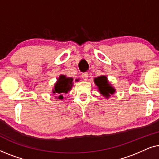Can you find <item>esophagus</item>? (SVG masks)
<instances>
[{"label":"esophagus","mask_w":159,"mask_h":159,"mask_svg":"<svg viewBox=\"0 0 159 159\" xmlns=\"http://www.w3.org/2000/svg\"><path fill=\"white\" fill-rule=\"evenodd\" d=\"M82 79H83L84 80H86L88 79V77H89V75H88V73H84V74H82Z\"/></svg>","instance_id":"obj_1"}]
</instances>
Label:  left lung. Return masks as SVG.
<instances>
[{
  "label": "left lung",
  "mask_w": 159,
  "mask_h": 159,
  "mask_svg": "<svg viewBox=\"0 0 159 159\" xmlns=\"http://www.w3.org/2000/svg\"><path fill=\"white\" fill-rule=\"evenodd\" d=\"M94 82L96 85L98 87V90L103 96L106 98H109L111 95L114 94L115 92V89L109 84L108 82L107 77L106 76H100L98 77L95 78Z\"/></svg>",
  "instance_id": "left-lung-1"
}]
</instances>
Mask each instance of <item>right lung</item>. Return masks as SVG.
I'll list each match as a JSON object with an SVG mask.
<instances>
[{"instance_id":"add662e5","label":"right lung","mask_w":159,"mask_h":159,"mask_svg":"<svg viewBox=\"0 0 159 159\" xmlns=\"http://www.w3.org/2000/svg\"><path fill=\"white\" fill-rule=\"evenodd\" d=\"M72 86L73 78L67 77L66 76L61 75L58 78L52 93L56 95H58V97L56 96V98H58V99L62 100L64 98V96H63L64 93H67L69 91H70Z\"/></svg>"}]
</instances>
